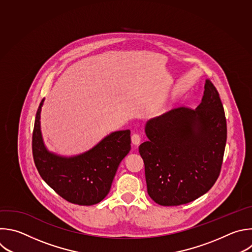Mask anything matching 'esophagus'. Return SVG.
Here are the masks:
<instances>
[{
	"instance_id": "obj_1",
	"label": "esophagus",
	"mask_w": 252,
	"mask_h": 252,
	"mask_svg": "<svg viewBox=\"0 0 252 252\" xmlns=\"http://www.w3.org/2000/svg\"><path fill=\"white\" fill-rule=\"evenodd\" d=\"M140 141H141L140 136H139L137 133H134V134L131 135V142H132V144L138 145V144L140 143Z\"/></svg>"
}]
</instances>
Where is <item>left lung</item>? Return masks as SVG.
I'll use <instances>...</instances> for the list:
<instances>
[{
  "label": "left lung",
  "mask_w": 252,
  "mask_h": 252,
  "mask_svg": "<svg viewBox=\"0 0 252 252\" xmlns=\"http://www.w3.org/2000/svg\"><path fill=\"white\" fill-rule=\"evenodd\" d=\"M148 141L139 145L149 197L161 206H179L206 194L216 183L226 142L220 95L206 80L201 104L181 107L145 125Z\"/></svg>",
  "instance_id": "obj_1"
}]
</instances>
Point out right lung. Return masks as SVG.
Masks as SVG:
<instances>
[{"label":"right lung","mask_w":252,"mask_h":252,"mask_svg":"<svg viewBox=\"0 0 252 252\" xmlns=\"http://www.w3.org/2000/svg\"><path fill=\"white\" fill-rule=\"evenodd\" d=\"M36 112L32 133V155L39 175L66 201L92 206L109 194L122 160L130 150V130H118L105 136L86 152L63 156L49 151L43 141L40 114Z\"/></svg>","instance_id":"right-lung-1"}]
</instances>
